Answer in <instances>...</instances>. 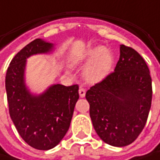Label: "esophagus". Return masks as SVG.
<instances>
[{
  "instance_id": "34e87169",
  "label": "esophagus",
  "mask_w": 160,
  "mask_h": 160,
  "mask_svg": "<svg viewBox=\"0 0 160 160\" xmlns=\"http://www.w3.org/2000/svg\"><path fill=\"white\" fill-rule=\"evenodd\" d=\"M79 96H80V98H84L86 96V89L85 88H79Z\"/></svg>"
}]
</instances>
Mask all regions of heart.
Returning a JSON list of instances; mask_svg holds the SVG:
<instances>
[{
  "label": "heart",
  "instance_id": "obj_1",
  "mask_svg": "<svg viewBox=\"0 0 160 160\" xmlns=\"http://www.w3.org/2000/svg\"><path fill=\"white\" fill-rule=\"evenodd\" d=\"M71 62L73 66H84L83 76L88 83H98L111 72L114 65L112 52L104 46L99 45L74 55Z\"/></svg>",
  "mask_w": 160,
  "mask_h": 160
}]
</instances>
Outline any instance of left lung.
Here are the masks:
<instances>
[{"instance_id": "8db88e82", "label": "left lung", "mask_w": 160, "mask_h": 160, "mask_svg": "<svg viewBox=\"0 0 160 160\" xmlns=\"http://www.w3.org/2000/svg\"><path fill=\"white\" fill-rule=\"evenodd\" d=\"M89 115L99 137L123 147L133 142L143 129L152 102V79L141 55L120 45L115 72L86 93Z\"/></svg>"}]
</instances>
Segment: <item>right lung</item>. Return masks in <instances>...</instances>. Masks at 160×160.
<instances>
[{"instance_id": "1", "label": "right lung", "mask_w": 160, "mask_h": 160, "mask_svg": "<svg viewBox=\"0 0 160 160\" xmlns=\"http://www.w3.org/2000/svg\"><path fill=\"white\" fill-rule=\"evenodd\" d=\"M56 44L35 39L12 59L5 76L9 114L18 134L32 147L49 150L67 133L76 102L78 86L53 84L34 93L26 83L27 59L34 55L52 54Z\"/></svg>"}]
</instances>
